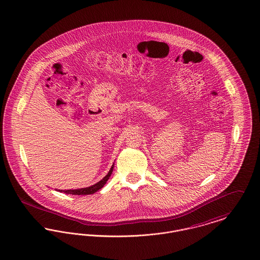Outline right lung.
<instances>
[{
  "instance_id": "obj_1",
  "label": "right lung",
  "mask_w": 260,
  "mask_h": 260,
  "mask_svg": "<svg viewBox=\"0 0 260 260\" xmlns=\"http://www.w3.org/2000/svg\"><path fill=\"white\" fill-rule=\"evenodd\" d=\"M113 168L114 167H112L111 170L109 171V173H108L107 175L100 181V182H98L97 183H95V184H93L91 186H89V187H84V188H79V189H69V190H61V191H63L64 193H68V194H74V196H85V194H92V193H94V192H96L97 190H99L100 188H102L103 186H104V184L106 183V182L108 181V179L110 178V176H111V174H112V172H113Z\"/></svg>"
}]
</instances>
